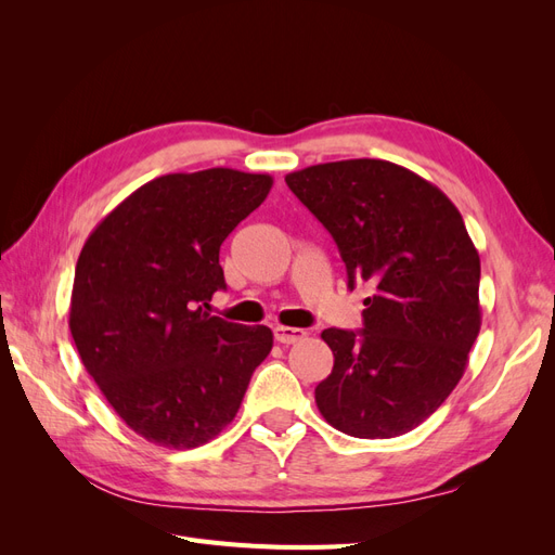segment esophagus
Here are the masks:
<instances>
[{
	"instance_id": "esophagus-1",
	"label": "esophagus",
	"mask_w": 555,
	"mask_h": 555,
	"mask_svg": "<svg viewBox=\"0 0 555 555\" xmlns=\"http://www.w3.org/2000/svg\"><path fill=\"white\" fill-rule=\"evenodd\" d=\"M273 335H275V340L280 345H294V343L306 338V331L304 328H294V326H275Z\"/></svg>"
}]
</instances>
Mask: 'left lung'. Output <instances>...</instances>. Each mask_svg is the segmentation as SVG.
I'll return each instance as SVG.
<instances>
[{
  "label": "left lung",
  "instance_id": "left-lung-1",
  "mask_svg": "<svg viewBox=\"0 0 555 555\" xmlns=\"http://www.w3.org/2000/svg\"><path fill=\"white\" fill-rule=\"evenodd\" d=\"M347 268L371 282L363 328H326L331 375L314 400L351 438L410 433L465 373L479 326V255L459 208L416 173L384 159L308 166L284 178Z\"/></svg>",
  "mask_w": 555,
  "mask_h": 555
}]
</instances>
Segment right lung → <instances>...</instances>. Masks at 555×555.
Instances as JSON below:
<instances>
[{"instance_id": "add662e5", "label": "right lung", "mask_w": 555, "mask_h": 555, "mask_svg": "<svg viewBox=\"0 0 555 555\" xmlns=\"http://www.w3.org/2000/svg\"><path fill=\"white\" fill-rule=\"evenodd\" d=\"M273 178L233 169L169 173L108 212L80 249L69 328L82 365L147 442L194 449L236 416L268 326L206 312L227 289L220 247Z\"/></svg>"}]
</instances>
